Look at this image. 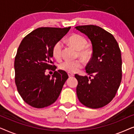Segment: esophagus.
Segmentation results:
<instances>
[{"label": "esophagus", "mask_w": 134, "mask_h": 134, "mask_svg": "<svg viewBox=\"0 0 134 134\" xmlns=\"http://www.w3.org/2000/svg\"><path fill=\"white\" fill-rule=\"evenodd\" d=\"M68 76L69 77H72L74 76V74H72V73H69V72L68 73Z\"/></svg>", "instance_id": "esophagus-1"}]
</instances>
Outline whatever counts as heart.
<instances>
[{
    "label": "heart",
    "mask_w": 134,
    "mask_h": 134,
    "mask_svg": "<svg viewBox=\"0 0 134 134\" xmlns=\"http://www.w3.org/2000/svg\"><path fill=\"white\" fill-rule=\"evenodd\" d=\"M67 42L77 51L78 56L84 61L90 59L93 54L92 49L87 45V41L83 36L78 34H72L67 38ZM62 44L60 41L54 44L52 49L53 57L59 60L62 57ZM82 66V62L80 60H66L60 63L59 68L62 70L69 73L76 72Z\"/></svg>",
    "instance_id": "1"
}]
</instances>
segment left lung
Wrapping results in <instances>:
<instances>
[{"instance_id": "8db88e82", "label": "left lung", "mask_w": 134, "mask_h": 134, "mask_svg": "<svg viewBox=\"0 0 134 134\" xmlns=\"http://www.w3.org/2000/svg\"><path fill=\"white\" fill-rule=\"evenodd\" d=\"M91 42L93 54L86 66L91 77L75 74L78 81L77 96L86 107L99 109L111 102L118 91L122 78V60L118 44L112 35L94 25L75 27Z\"/></svg>"}]
</instances>
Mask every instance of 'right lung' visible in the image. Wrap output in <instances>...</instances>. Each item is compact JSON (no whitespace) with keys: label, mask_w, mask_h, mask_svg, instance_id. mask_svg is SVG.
<instances>
[{"label":"right lung","mask_w":134,"mask_h":134,"mask_svg":"<svg viewBox=\"0 0 134 134\" xmlns=\"http://www.w3.org/2000/svg\"><path fill=\"white\" fill-rule=\"evenodd\" d=\"M68 28L41 27L22 40L14 60L15 83L23 100L32 107L41 109L57 99L68 78L63 70L52 65L53 46L68 32ZM47 69L54 71L50 78Z\"/></svg>","instance_id":"add662e5"}]
</instances>
